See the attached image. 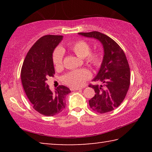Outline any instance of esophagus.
Returning <instances> with one entry per match:
<instances>
[{
  "instance_id": "esophagus-1",
  "label": "esophagus",
  "mask_w": 152,
  "mask_h": 152,
  "mask_svg": "<svg viewBox=\"0 0 152 152\" xmlns=\"http://www.w3.org/2000/svg\"><path fill=\"white\" fill-rule=\"evenodd\" d=\"M81 88H71V91H79V90H81Z\"/></svg>"
}]
</instances>
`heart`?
Wrapping results in <instances>:
<instances>
[{
	"instance_id": "heart-1",
	"label": "heart",
	"mask_w": 152,
	"mask_h": 152,
	"mask_svg": "<svg viewBox=\"0 0 152 152\" xmlns=\"http://www.w3.org/2000/svg\"><path fill=\"white\" fill-rule=\"evenodd\" d=\"M69 49L80 58H84L89 65L98 68L102 63V57L99 51L91 52V48L88 43L83 40H78L69 45ZM64 53L61 49H56L53 53V63L56 68L63 65ZM91 74L85 69L72 71L63 77V82L72 88H78L83 86L91 78Z\"/></svg>"
}]
</instances>
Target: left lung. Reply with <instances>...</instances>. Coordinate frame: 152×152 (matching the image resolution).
<instances>
[{"label":"left lung","mask_w":152,"mask_h":152,"mask_svg":"<svg viewBox=\"0 0 152 152\" xmlns=\"http://www.w3.org/2000/svg\"><path fill=\"white\" fill-rule=\"evenodd\" d=\"M84 37L99 40L104 48L101 68L93 81L101 85L89 84L94 90L89 105L95 112L105 113L116 109L126 96L130 85V68L124 51L109 36L98 31L78 33Z\"/></svg>","instance_id":"obj_1"}]
</instances>
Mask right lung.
Masks as SVG:
<instances>
[{
	"label": "right lung",
	"mask_w": 152,
	"mask_h": 152,
	"mask_svg": "<svg viewBox=\"0 0 152 152\" xmlns=\"http://www.w3.org/2000/svg\"><path fill=\"white\" fill-rule=\"evenodd\" d=\"M62 35L43 36L32 46L25 57L20 79L25 94L33 109L45 116H53L66 107V96L71 92L61 85L52 92L46 83L48 77L55 74L52 60L53 50Z\"/></svg>",
	"instance_id": "add662e5"
}]
</instances>
